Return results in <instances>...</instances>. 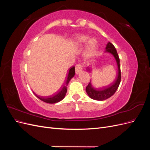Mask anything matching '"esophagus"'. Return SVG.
<instances>
[{
  "label": "esophagus",
  "instance_id": "1",
  "mask_svg": "<svg viewBox=\"0 0 150 150\" xmlns=\"http://www.w3.org/2000/svg\"><path fill=\"white\" fill-rule=\"evenodd\" d=\"M83 69V66H82V64H77L76 65V67H75V71H76V74H78L79 73V72L82 71Z\"/></svg>",
  "mask_w": 150,
  "mask_h": 150
}]
</instances>
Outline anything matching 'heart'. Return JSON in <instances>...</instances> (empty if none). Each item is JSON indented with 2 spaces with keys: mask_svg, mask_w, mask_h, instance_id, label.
Masks as SVG:
<instances>
[{
  "mask_svg": "<svg viewBox=\"0 0 150 150\" xmlns=\"http://www.w3.org/2000/svg\"><path fill=\"white\" fill-rule=\"evenodd\" d=\"M88 39V35H84V34L79 35L78 36H77V37L74 39V42L76 44L81 45L84 44L86 40H87ZM97 44H98V42L96 39L94 38H89L87 42H86V48H87L88 51L89 52H93L94 50V49L96 48Z\"/></svg>",
  "mask_w": 150,
  "mask_h": 150,
  "instance_id": "b5f03b06",
  "label": "heart"
}]
</instances>
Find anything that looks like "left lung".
Returning a JSON list of instances; mask_svg holds the SVG:
<instances>
[{
	"mask_svg": "<svg viewBox=\"0 0 150 150\" xmlns=\"http://www.w3.org/2000/svg\"><path fill=\"white\" fill-rule=\"evenodd\" d=\"M106 52L112 54L116 59L117 67H118V73L114 82L103 88H96L93 87L90 81L88 85L86 86V93L91 98L98 101H104L111 97L118 88L121 79L120 58L114 45L111 42H108L106 47Z\"/></svg>",
	"mask_w": 150,
	"mask_h": 150,
	"instance_id": "8db88e82",
	"label": "left lung"
}]
</instances>
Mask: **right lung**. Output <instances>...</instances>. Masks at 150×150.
Here are the masks:
<instances>
[{
  "mask_svg": "<svg viewBox=\"0 0 150 150\" xmlns=\"http://www.w3.org/2000/svg\"><path fill=\"white\" fill-rule=\"evenodd\" d=\"M74 74H75V67L74 66H72L70 67L69 71H68L65 82H64V83L62 84L60 89L57 91V92H56L54 95H52V96L43 97V96H38L37 94H35L34 93L39 99H40V100L45 103L52 104V103H56L60 101L64 98L65 95L67 93V86L68 85V83H69L71 79L74 76Z\"/></svg>",
  "mask_w": 150,
  "mask_h": 150,
  "instance_id": "obj_1",
  "label": "right lung"
}]
</instances>
